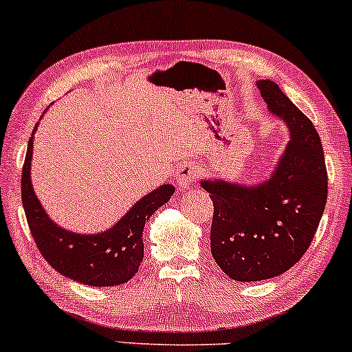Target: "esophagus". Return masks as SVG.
<instances>
[{
	"instance_id": "34e87169",
	"label": "esophagus",
	"mask_w": 352,
	"mask_h": 352,
	"mask_svg": "<svg viewBox=\"0 0 352 352\" xmlns=\"http://www.w3.org/2000/svg\"><path fill=\"white\" fill-rule=\"evenodd\" d=\"M199 167L195 162H182L177 167V184L180 186H190L198 180Z\"/></svg>"
}]
</instances>
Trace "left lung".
Segmentation results:
<instances>
[{"mask_svg":"<svg viewBox=\"0 0 352 352\" xmlns=\"http://www.w3.org/2000/svg\"><path fill=\"white\" fill-rule=\"evenodd\" d=\"M268 109L283 118L291 141L273 175L243 186L204 180L214 212L211 253L235 281H263L286 273L317 232L328 195L322 141L314 123L273 81H258Z\"/></svg>","mask_w":352,"mask_h":352,"instance_id":"1","label":"left lung"}]
</instances>
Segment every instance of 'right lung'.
Instances as JSON below:
<instances>
[{
    "label": "right lung",
    "mask_w": 352,
    "mask_h": 352,
    "mask_svg": "<svg viewBox=\"0 0 352 352\" xmlns=\"http://www.w3.org/2000/svg\"><path fill=\"white\" fill-rule=\"evenodd\" d=\"M32 148L34 138H30L22 167V206L35 245L47 263L60 274L87 286L110 287L130 281L140 270L144 256V224L170 199L175 191L173 186L162 185L146 195L112 229L96 235L68 232L53 224L35 197L30 182Z\"/></svg>",
    "instance_id": "add662e5"
}]
</instances>
